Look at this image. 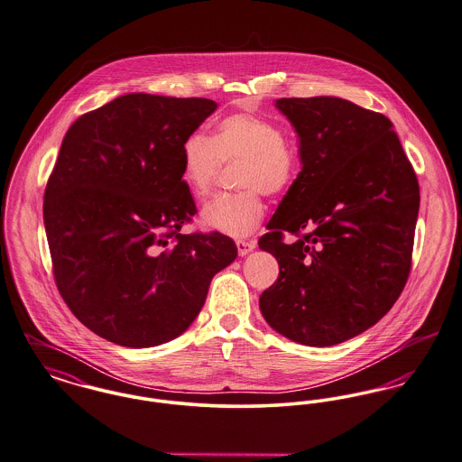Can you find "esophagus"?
I'll return each mask as SVG.
<instances>
[{"label":"esophagus","instance_id":"1","mask_svg":"<svg viewBox=\"0 0 462 462\" xmlns=\"http://www.w3.org/2000/svg\"><path fill=\"white\" fill-rule=\"evenodd\" d=\"M236 245H237V251L241 256H245L247 253H251L256 247L254 241H245V239H237Z\"/></svg>","mask_w":462,"mask_h":462}]
</instances>
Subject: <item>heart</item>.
Returning a JSON list of instances; mask_svg holds the SVG:
<instances>
[{"label": "heart", "mask_w": 462, "mask_h": 462, "mask_svg": "<svg viewBox=\"0 0 462 462\" xmlns=\"http://www.w3.org/2000/svg\"><path fill=\"white\" fill-rule=\"evenodd\" d=\"M239 165L236 185L243 191L219 195L202 209V223L232 237L249 236L265 217L262 193L281 197L299 178V150L279 124L251 113L221 118L213 137L195 131L181 144L180 171L197 199L208 197L221 167Z\"/></svg>", "instance_id": "b5f03b06"}]
</instances>
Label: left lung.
<instances>
[{
  "mask_svg": "<svg viewBox=\"0 0 462 462\" xmlns=\"http://www.w3.org/2000/svg\"><path fill=\"white\" fill-rule=\"evenodd\" d=\"M275 106L299 134L301 171L258 241L279 263L260 310L286 338L328 347L375 325L402 295L419 183L382 113L328 96Z\"/></svg>",
  "mask_w": 462,
  "mask_h": 462,
  "instance_id": "left-lung-1",
  "label": "left lung"
}]
</instances>
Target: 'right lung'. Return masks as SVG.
<instances>
[{
    "mask_svg": "<svg viewBox=\"0 0 462 462\" xmlns=\"http://www.w3.org/2000/svg\"><path fill=\"white\" fill-rule=\"evenodd\" d=\"M217 108L127 94L82 115L62 139L43 200L55 284L75 318L113 344L180 337L237 256L219 232H180L197 213L181 144Z\"/></svg>",
    "mask_w": 462,
    "mask_h": 462,
    "instance_id": "right-lung-1",
    "label": "right lung"
}]
</instances>
